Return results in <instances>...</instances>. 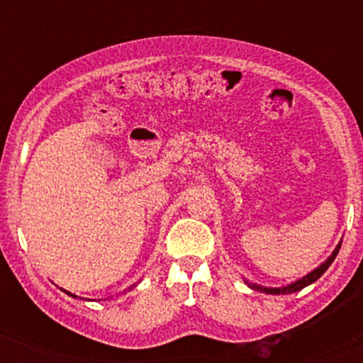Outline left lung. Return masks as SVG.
Returning a JSON list of instances; mask_svg holds the SVG:
<instances>
[{
	"mask_svg": "<svg viewBox=\"0 0 363 363\" xmlns=\"http://www.w3.org/2000/svg\"><path fill=\"white\" fill-rule=\"evenodd\" d=\"M340 245H342V242H339V245H337L334 252H332V255H330L329 257H327V259H325L324 262H322V264H320L319 267H315L314 271L309 272V274L304 276V277H301V279H297L296 282H292V284H287V286H284V287H264V286L252 284V282H247V281H246V284L250 286L251 289L266 292V294H292V292H297V291L304 289V287L312 284V282H315L322 274H324V272H325L327 269H329V266L332 264V262H334L335 256L339 255Z\"/></svg>",
	"mask_w": 363,
	"mask_h": 363,
	"instance_id": "1",
	"label": "left lung"
}]
</instances>
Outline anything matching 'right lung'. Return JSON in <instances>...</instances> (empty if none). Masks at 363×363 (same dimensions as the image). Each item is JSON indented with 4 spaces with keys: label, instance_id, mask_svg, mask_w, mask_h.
Segmentation results:
<instances>
[{
    "label": "right lung",
    "instance_id": "obj_1",
    "mask_svg": "<svg viewBox=\"0 0 363 363\" xmlns=\"http://www.w3.org/2000/svg\"><path fill=\"white\" fill-rule=\"evenodd\" d=\"M62 291H64V292H66V294H67V296H72V297H77V296H76V294H71V292H67V291H66V289H62ZM87 301H92V299H87Z\"/></svg>",
    "mask_w": 363,
    "mask_h": 363
}]
</instances>
